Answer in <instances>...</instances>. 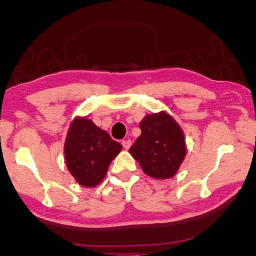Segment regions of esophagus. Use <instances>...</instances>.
<instances>
[{
    "label": "esophagus",
    "mask_w": 256,
    "mask_h": 256,
    "mask_svg": "<svg viewBox=\"0 0 256 256\" xmlns=\"http://www.w3.org/2000/svg\"><path fill=\"white\" fill-rule=\"evenodd\" d=\"M124 146V150H129V147L132 146V140H122V142H121Z\"/></svg>",
    "instance_id": "obj_1"
}]
</instances>
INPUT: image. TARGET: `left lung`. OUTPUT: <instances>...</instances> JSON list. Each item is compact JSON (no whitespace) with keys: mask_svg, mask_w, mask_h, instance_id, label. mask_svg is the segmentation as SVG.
Here are the masks:
<instances>
[{"mask_svg":"<svg viewBox=\"0 0 256 256\" xmlns=\"http://www.w3.org/2000/svg\"><path fill=\"white\" fill-rule=\"evenodd\" d=\"M142 135L129 152L147 176L170 178L186 158L184 135L166 112L148 114L140 124Z\"/></svg>","mask_w":256,"mask_h":256,"instance_id":"1","label":"left lung"}]
</instances>
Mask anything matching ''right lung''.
<instances>
[{
  "mask_svg": "<svg viewBox=\"0 0 256 256\" xmlns=\"http://www.w3.org/2000/svg\"><path fill=\"white\" fill-rule=\"evenodd\" d=\"M122 148L106 132L86 118H76L65 142L67 168L83 186H96L106 176L111 160Z\"/></svg>",
  "mask_w": 256,
  "mask_h": 256,
  "instance_id": "add662e5",
  "label": "right lung"
}]
</instances>
